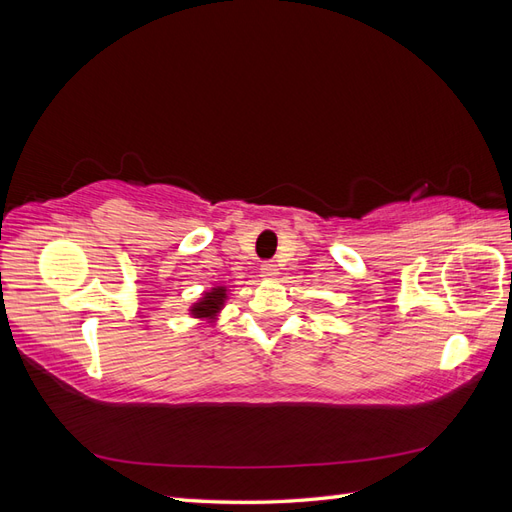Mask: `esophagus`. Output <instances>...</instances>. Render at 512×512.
<instances>
[{
    "instance_id": "esophagus-1",
    "label": "esophagus",
    "mask_w": 512,
    "mask_h": 512,
    "mask_svg": "<svg viewBox=\"0 0 512 512\" xmlns=\"http://www.w3.org/2000/svg\"><path fill=\"white\" fill-rule=\"evenodd\" d=\"M261 277L264 279H277L279 277V266L275 261H266L264 266H261Z\"/></svg>"
}]
</instances>
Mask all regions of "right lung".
<instances>
[{"instance_id":"add662e5","label":"right lung","mask_w":512,"mask_h":512,"mask_svg":"<svg viewBox=\"0 0 512 512\" xmlns=\"http://www.w3.org/2000/svg\"><path fill=\"white\" fill-rule=\"evenodd\" d=\"M229 299V288L227 285H213L211 290H207L200 299L189 307V314L200 320H207V323H213L222 312L224 303Z\"/></svg>"}]
</instances>
